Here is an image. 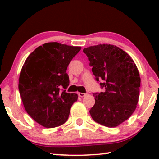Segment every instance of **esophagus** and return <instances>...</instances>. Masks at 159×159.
Here are the masks:
<instances>
[{
    "instance_id": "1",
    "label": "esophagus",
    "mask_w": 159,
    "mask_h": 159,
    "mask_svg": "<svg viewBox=\"0 0 159 159\" xmlns=\"http://www.w3.org/2000/svg\"><path fill=\"white\" fill-rule=\"evenodd\" d=\"M87 95V93H79V96L80 97H84V96H86Z\"/></svg>"
}]
</instances>
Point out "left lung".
Instances as JSON below:
<instances>
[{
    "instance_id": "obj_1",
    "label": "left lung",
    "mask_w": 159,
    "mask_h": 159,
    "mask_svg": "<svg viewBox=\"0 0 159 159\" xmlns=\"http://www.w3.org/2000/svg\"><path fill=\"white\" fill-rule=\"evenodd\" d=\"M95 80L105 91L93 93L95 105L90 114L95 122L115 127L135 110L140 77L132 58L116 45L100 44L83 49Z\"/></svg>"
}]
</instances>
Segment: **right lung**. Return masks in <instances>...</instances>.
Wrapping results in <instances>:
<instances>
[{"instance_id":"1","label":"right lung","mask_w":159,"mask_h":159,"mask_svg":"<svg viewBox=\"0 0 159 159\" xmlns=\"http://www.w3.org/2000/svg\"><path fill=\"white\" fill-rule=\"evenodd\" d=\"M81 47L47 43L30 54L19 79V90L27 114L47 128L63 125L69 118L76 93L66 92L69 78L66 72Z\"/></svg>"}]
</instances>
